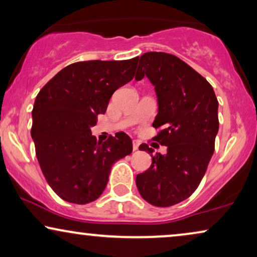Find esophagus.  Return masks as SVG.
<instances>
[{
    "label": "esophagus",
    "mask_w": 257,
    "mask_h": 257,
    "mask_svg": "<svg viewBox=\"0 0 257 257\" xmlns=\"http://www.w3.org/2000/svg\"><path fill=\"white\" fill-rule=\"evenodd\" d=\"M139 149V142L138 140H133V151H137Z\"/></svg>",
    "instance_id": "1"
}]
</instances>
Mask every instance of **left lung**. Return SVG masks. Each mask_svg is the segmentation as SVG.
<instances>
[{
	"mask_svg": "<svg viewBox=\"0 0 257 257\" xmlns=\"http://www.w3.org/2000/svg\"><path fill=\"white\" fill-rule=\"evenodd\" d=\"M145 76L157 94L153 127H161L153 140L166 146L167 153L152 156L153 150L142 144L139 150L151 154L152 164L137 175L136 184L151 205L170 207L189 198L206 173L219 132V101L212 85L173 55L140 56L136 80Z\"/></svg>",
	"mask_w": 257,
	"mask_h": 257,
	"instance_id": "obj_1",
	"label": "left lung"
}]
</instances>
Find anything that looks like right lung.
Masks as SVG:
<instances>
[{
	"instance_id": "obj_1",
	"label": "right lung",
	"mask_w": 257,
	"mask_h": 257,
	"mask_svg": "<svg viewBox=\"0 0 257 257\" xmlns=\"http://www.w3.org/2000/svg\"><path fill=\"white\" fill-rule=\"evenodd\" d=\"M138 57L73 63L51 78L35 99L33 137L48 184L59 198L85 205L104 192L111 167L132 152L124 132L97 142L91 127L113 92L135 76Z\"/></svg>"
}]
</instances>
